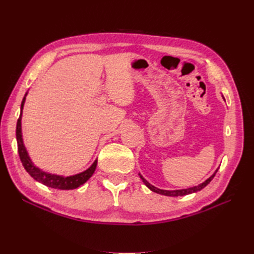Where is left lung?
I'll use <instances>...</instances> for the list:
<instances>
[{
  "mask_svg": "<svg viewBox=\"0 0 254 254\" xmlns=\"http://www.w3.org/2000/svg\"><path fill=\"white\" fill-rule=\"evenodd\" d=\"M217 171H218V168L216 171H215V173L210 177V178H207L204 182H202V183H200V184H198V186H196V187H193V188H189V189H182V190H160V189H158V188H156V187H153L152 184H150L147 180H146L144 177L141 175V174H139V176H140V178L143 180V182H144V184L146 187H147L150 190H152V191H155V193H157V194H161V195H164V196H171V197H178V196H184V195H189V194H191V193H196V191H198V190H201L202 189H204L207 184H209L211 181H212V179L214 178V176H215V174L217 173Z\"/></svg>",
  "mask_w": 254,
  "mask_h": 254,
  "instance_id": "left-lung-1",
  "label": "left lung"
}]
</instances>
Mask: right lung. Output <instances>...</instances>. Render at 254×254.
<instances>
[{"mask_svg":"<svg viewBox=\"0 0 254 254\" xmlns=\"http://www.w3.org/2000/svg\"><path fill=\"white\" fill-rule=\"evenodd\" d=\"M26 95H27V92L25 93V96L23 97V101L21 104V113H20V118L17 122V130H16L18 151H19V156L23 166H24V168L30 175V177H33L36 181L40 182L49 188L57 189V190H74V189L79 188L83 183H86L91 178L92 175L94 174L96 165H97V160L94 161L93 164H92L88 170L73 176H68V177L50 174L40 170L39 167L36 166L33 163L32 159H30L28 156V152L25 148L24 143H23V137H22V127H21L22 110H23V107H24Z\"/></svg>","mask_w":254,"mask_h":254,"instance_id":"1","label":"right lung"}]
</instances>
